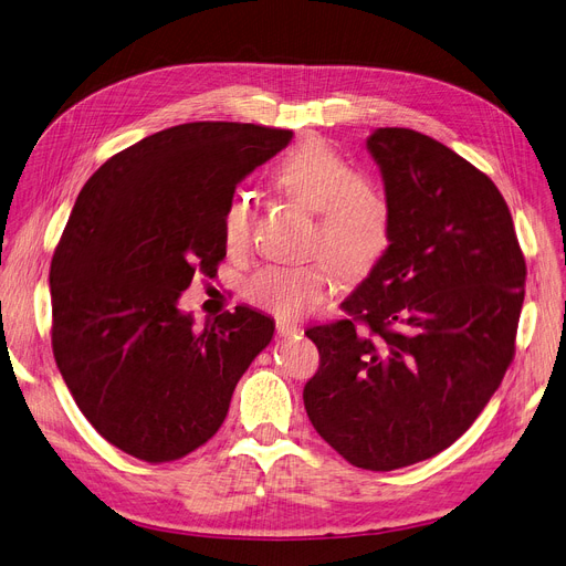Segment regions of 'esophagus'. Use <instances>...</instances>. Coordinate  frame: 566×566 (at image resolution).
<instances>
[{"instance_id": "esophagus-1", "label": "esophagus", "mask_w": 566, "mask_h": 566, "mask_svg": "<svg viewBox=\"0 0 566 566\" xmlns=\"http://www.w3.org/2000/svg\"><path fill=\"white\" fill-rule=\"evenodd\" d=\"M276 334H279V336H294V334H300V327L294 325V322L279 319V322H276Z\"/></svg>"}]
</instances>
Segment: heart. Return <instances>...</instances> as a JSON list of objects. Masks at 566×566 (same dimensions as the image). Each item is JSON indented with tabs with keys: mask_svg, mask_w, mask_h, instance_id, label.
<instances>
[{
	"mask_svg": "<svg viewBox=\"0 0 566 566\" xmlns=\"http://www.w3.org/2000/svg\"><path fill=\"white\" fill-rule=\"evenodd\" d=\"M272 184L283 198L313 211L308 249L317 255L304 264L258 269L247 283V297L266 313L300 317L325 302L343 274L364 279L380 264L391 244L394 211L378 184L319 138L290 149L274 166ZM221 226L230 253L249 251L255 226L251 196L230 198Z\"/></svg>",
	"mask_w": 566,
	"mask_h": 566,
	"instance_id": "obj_1",
	"label": "heart"
}]
</instances>
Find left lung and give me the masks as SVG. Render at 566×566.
Returning <instances> with one entry per match:
<instances>
[{
    "mask_svg": "<svg viewBox=\"0 0 566 566\" xmlns=\"http://www.w3.org/2000/svg\"><path fill=\"white\" fill-rule=\"evenodd\" d=\"M366 149L394 211L380 264L311 327L319 368L304 406L345 461L389 472L459 440L514 359L525 258L497 186L412 128H375Z\"/></svg>",
    "mask_w": 566,
    "mask_h": 566,
    "instance_id": "left-lung-1",
    "label": "left lung"
}]
</instances>
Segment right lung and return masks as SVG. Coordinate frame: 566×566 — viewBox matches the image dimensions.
I'll return each instance as SVG.
<instances>
[{"label":"right lung","instance_id":"right-lung-1","mask_svg":"<svg viewBox=\"0 0 566 566\" xmlns=\"http://www.w3.org/2000/svg\"><path fill=\"white\" fill-rule=\"evenodd\" d=\"M290 140L255 124H179L107 158L73 205L50 264L52 353L80 412L140 461H177L217 433L274 336L249 306L196 329L179 297L226 258L237 184Z\"/></svg>","mask_w":566,"mask_h":566}]
</instances>
